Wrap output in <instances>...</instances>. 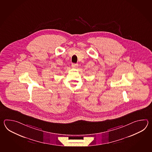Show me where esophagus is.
Here are the masks:
<instances>
[{
	"mask_svg": "<svg viewBox=\"0 0 152 152\" xmlns=\"http://www.w3.org/2000/svg\"><path fill=\"white\" fill-rule=\"evenodd\" d=\"M72 68H77V67H78V64H73L72 65Z\"/></svg>",
	"mask_w": 152,
	"mask_h": 152,
	"instance_id": "34e87169",
	"label": "esophagus"
}]
</instances>
